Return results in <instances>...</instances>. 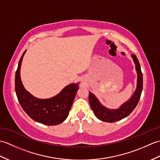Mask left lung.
I'll return each mask as SVG.
<instances>
[{
	"label": "left lung",
	"mask_w": 160,
	"mask_h": 160,
	"mask_svg": "<svg viewBox=\"0 0 160 160\" xmlns=\"http://www.w3.org/2000/svg\"><path fill=\"white\" fill-rule=\"evenodd\" d=\"M131 56L135 64V69L138 73V85L135 93L127 102L122 104L118 109H108L100 104L93 94L91 92L89 93V100L91 109L93 110L96 116L102 121L114 122L127 117L135 109L140 99L142 88H143V76H142L140 64L138 58L134 54H132Z\"/></svg>",
	"instance_id": "obj_1"
}]
</instances>
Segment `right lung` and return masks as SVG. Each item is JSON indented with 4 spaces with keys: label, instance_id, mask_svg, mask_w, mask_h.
Returning a JSON list of instances; mask_svg holds the SVG:
<instances>
[{
    "label": "right lung",
    "instance_id": "1",
    "mask_svg": "<svg viewBox=\"0 0 160 160\" xmlns=\"http://www.w3.org/2000/svg\"><path fill=\"white\" fill-rule=\"evenodd\" d=\"M24 52L19 60L15 76V90L20 104L32 120L40 123L53 126L66 120L78 90V84H71L61 92L49 99L33 97L24 88L20 80V70Z\"/></svg>",
    "mask_w": 160,
    "mask_h": 160
}]
</instances>
